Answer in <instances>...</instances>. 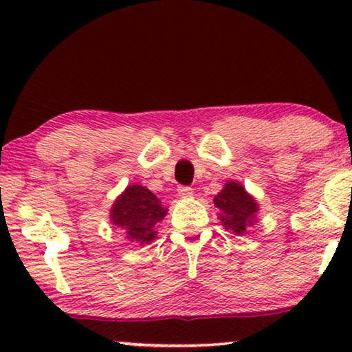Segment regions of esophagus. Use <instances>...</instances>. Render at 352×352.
<instances>
[{
    "label": "esophagus",
    "instance_id": "34e87169",
    "mask_svg": "<svg viewBox=\"0 0 352 352\" xmlns=\"http://www.w3.org/2000/svg\"><path fill=\"white\" fill-rule=\"evenodd\" d=\"M177 194H179L181 199H192V195H194V189L187 186H181L179 189H177Z\"/></svg>",
    "mask_w": 352,
    "mask_h": 352
}]
</instances>
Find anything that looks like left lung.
<instances>
[{"label":"left lung","instance_id":"1","mask_svg":"<svg viewBox=\"0 0 352 352\" xmlns=\"http://www.w3.org/2000/svg\"><path fill=\"white\" fill-rule=\"evenodd\" d=\"M213 201L219 210L218 218L226 230H230L235 235H243L256 224L258 201L239 181H226L223 190L214 197Z\"/></svg>","mask_w":352,"mask_h":352}]
</instances>
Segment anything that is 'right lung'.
Returning a JSON list of instances; mask_svg holds the SVG:
<instances>
[{
    "instance_id": "1",
    "label": "right lung",
    "mask_w": 352,
    "mask_h": 352,
    "mask_svg": "<svg viewBox=\"0 0 352 352\" xmlns=\"http://www.w3.org/2000/svg\"><path fill=\"white\" fill-rule=\"evenodd\" d=\"M168 213L158 197L147 187L131 184L115 199L110 223L123 229L129 242L148 245L157 239V228Z\"/></svg>"
}]
</instances>
